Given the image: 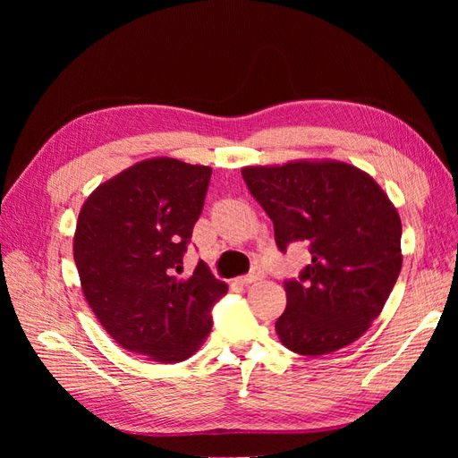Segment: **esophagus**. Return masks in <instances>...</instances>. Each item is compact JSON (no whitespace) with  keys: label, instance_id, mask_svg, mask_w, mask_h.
I'll use <instances>...</instances> for the list:
<instances>
[{"label":"esophagus","instance_id":"1","mask_svg":"<svg viewBox=\"0 0 458 458\" xmlns=\"http://www.w3.org/2000/svg\"><path fill=\"white\" fill-rule=\"evenodd\" d=\"M263 279V271H261V267H252L250 269V273H246L244 276H241V283L242 284H250V283H256V281H261Z\"/></svg>","mask_w":458,"mask_h":458}]
</instances>
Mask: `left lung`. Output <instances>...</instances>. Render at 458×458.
I'll return each mask as SVG.
<instances>
[{"label":"left lung","mask_w":458,"mask_h":458,"mask_svg":"<svg viewBox=\"0 0 458 458\" xmlns=\"http://www.w3.org/2000/svg\"><path fill=\"white\" fill-rule=\"evenodd\" d=\"M283 254L306 242L311 261L286 279L275 330L288 350L325 355L363 336L401 271V219L370 175L344 162L244 168Z\"/></svg>","instance_id":"8db88e82"}]
</instances>
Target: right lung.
Segmentation results:
<instances>
[{
	"label": "right lung",
	"mask_w": 458,
	"mask_h": 458,
	"mask_svg": "<svg viewBox=\"0 0 458 458\" xmlns=\"http://www.w3.org/2000/svg\"><path fill=\"white\" fill-rule=\"evenodd\" d=\"M212 170L152 158L97 187L81 206L74 261L81 290L123 350L160 363L195 353L227 294L204 261L182 276Z\"/></svg>",
	"instance_id": "add662e5"
}]
</instances>
